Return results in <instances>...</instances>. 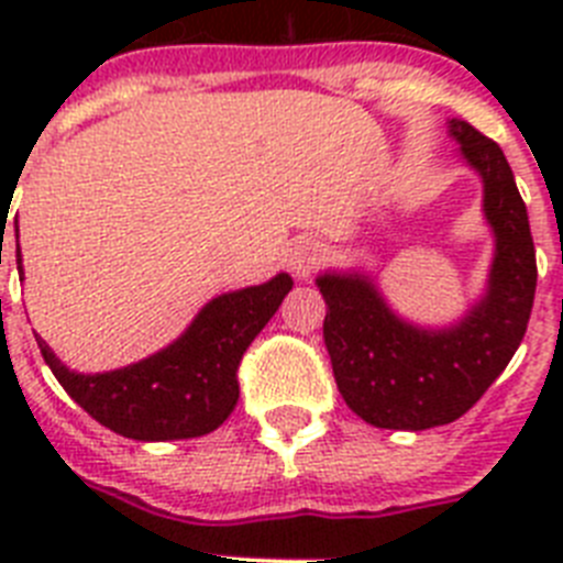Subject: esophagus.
I'll return each instance as SVG.
<instances>
[{
	"label": "esophagus",
	"mask_w": 563,
	"mask_h": 563,
	"mask_svg": "<svg viewBox=\"0 0 563 563\" xmlns=\"http://www.w3.org/2000/svg\"><path fill=\"white\" fill-rule=\"evenodd\" d=\"M318 258H321V247H318V242H312V239H296V242H290L285 251V265L290 267L296 276H307V273L316 267Z\"/></svg>",
	"instance_id": "esophagus-1"
}]
</instances>
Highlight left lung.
I'll return each instance as SVG.
<instances>
[{
	"label": "left lung",
	"instance_id": "obj_1",
	"mask_svg": "<svg viewBox=\"0 0 563 563\" xmlns=\"http://www.w3.org/2000/svg\"><path fill=\"white\" fill-rule=\"evenodd\" d=\"M449 132L479 174L482 213L494 231L485 296L454 324L422 327L397 316L366 273L316 278L338 391L375 429L422 431L460 420L505 372L533 310L536 247L510 163L471 123L454 118Z\"/></svg>",
	"mask_w": 563,
	"mask_h": 563
}]
</instances>
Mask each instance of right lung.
Here are the masks:
<instances>
[{
    "label": "right lung",
    "instance_id": "add662e5",
    "mask_svg": "<svg viewBox=\"0 0 563 563\" xmlns=\"http://www.w3.org/2000/svg\"><path fill=\"white\" fill-rule=\"evenodd\" d=\"M290 290L292 278L278 273L265 285L222 292L161 352L96 375L67 369L47 341H36L64 391L109 431L141 442L191 440L228 420L239 400V361Z\"/></svg>",
    "mask_w": 563,
    "mask_h": 563
}]
</instances>
